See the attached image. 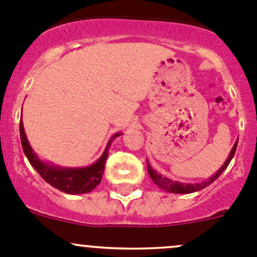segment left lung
<instances>
[{
	"label": "left lung",
	"mask_w": 257,
	"mask_h": 257,
	"mask_svg": "<svg viewBox=\"0 0 257 257\" xmlns=\"http://www.w3.org/2000/svg\"><path fill=\"white\" fill-rule=\"evenodd\" d=\"M237 143H238V140H237V142L234 143L233 148H232L231 153H229L228 158L226 160V162L222 165V167H220L219 170H218L217 172H215L213 176H210L209 179H207L205 181H203V183H198V184H184V183H179V181H172V180L167 179V177L162 176L161 174H158L157 171H155V170L151 167V165L147 162V170H148V174H150L151 179L153 180V183L156 184L157 186H160V188H162L164 190L169 191V193H174V194H190V193H195V191H199L201 190V189L207 188V186H209L210 184L213 183V181H215V180L218 179V177L222 175V172L224 171V170L227 169V166L229 165V162H231V160L233 158L234 156V152H236V148H237Z\"/></svg>",
	"instance_id": "obj_1"
}]
</instances>
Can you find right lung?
<instances>
[{
    "instance_id": "add662e5",
    "label": "right lung",
    "mask_w": 257,
    "mask_h": 257,
    "mask_svg": "<svg viewBox=\"0 0 257 257\" xmlns=\"http://www.w3.org/2000/svg\"><path fill=\"white\" fill-rule=\"evenodd\" d=\"M117 136H120V133H116L112 136L111 140L107 143L106 148H105L104 153L101 157L96 162H93L91 166L87 167H78V169H69V167H59L54 166L52 164H47L43 162L37 153L33 151V148L29 145V141L26 138L25 131H24L23 120H20V138H21V146L25 156L28 157L29 162L38 174L47 181L48 184L53 186V188L58 189V190L63 191L67 194H85L92 191L96 186L101 183L102 175H104L105 164H106V158L109 156V146L110 143L116 138Z\"/></svg>"
}]
</instances>
